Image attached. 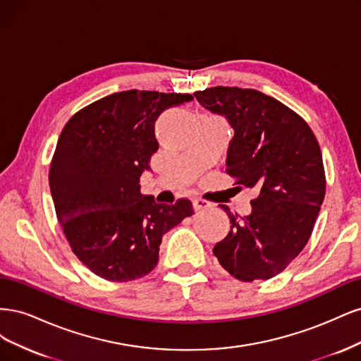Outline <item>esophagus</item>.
Segmentation results:
<instances>
[{
    "label": "esophagus",
    "mask_w": 361,
    "mask_h": 361,
    "mask_svg": "<svg viewBox=\"0 0 361 361\" xmlns=\"http://www.w3.org/2000/svg\"><path fill=\"white\" fill-rule=\"evenodd\" d=\"M211 206V202H207L204 199H194V209L200 211V209H206V207Z\"/></svg>",
    "instance_id": "esophagus-1"
}]
</instances>
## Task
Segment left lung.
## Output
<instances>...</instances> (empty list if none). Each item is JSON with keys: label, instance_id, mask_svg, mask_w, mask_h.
<instances>
[{"label": "left lung", "instance_id": "8db88e82", "mask_svg": "<svg viewBox=\"0 0 361 361\" xmlns=\"http://www.w3.org/2000/svg\"><path fill=\"white\" fill-rule=\"evenodd\" d=\"M194 96L233 128L227 173L257 192L245 216L221 204L232 226L214 255L238 280H268L301 253L321 211L325 174L318 140L297 113L257 90L218 85Z\"/></svg>", "mask_w": 361, "mask_h": 361}]
</instances>
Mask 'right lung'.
<instances>
[{
  "instance_id": "right-lung-1",
  "label": "right lung",
  "mask_w": 361,
  "mask_h": 361,
  "mask_svg": "<svg viewBox=\"0 0 361 361\" xmlns=\"http://www.w3.org/2000/svg\"><path fill=\"white\" fill-rule=\"evenodd\" d=\"M188 93L126 90L69 118L49 170L51 195L71 248L96 276L129 281L154 269L162 236L194 214L188 199L162 204L140 178L159 145L155 122Z\"/></svg>"
}]
</instances>
